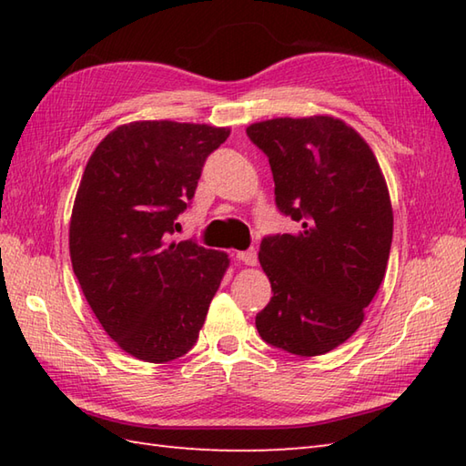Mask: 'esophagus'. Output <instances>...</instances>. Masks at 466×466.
Segmentation results:
<instances>
[{
	"mask_svg": "<svg viewBox=\"0 0 466 466\" xmlns=\"http://www.w3.org/2000/svg\"><path fill=\"white\" fill-rule=\"evenodd\" d=\"M236 258L244 262L246 266H256V262H258V254H256L254 248H250V250H244V252L236 254Z\"/></svg>",
	"mask_w": 466,
	"mask_h": 466,
	"instance_id": "1",
	"label": "esophagus"
}]
</instances>
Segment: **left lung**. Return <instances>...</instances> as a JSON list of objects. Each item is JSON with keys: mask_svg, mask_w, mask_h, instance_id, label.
Masks as SVG:
<instances>
[{"mask_svg": "<svg viewBox=\"0 0 466 466\" xmlns=\"http://www.w3.org/2000/svg\"><path fill=\"white\" fill-rule=\"evenodd\" d=\"M246 134L268 156L276 206L299 222L260 244L274 294L256 329L286 352H330L359 330L386 274L392 206L382 170L364 137L332 116L274 117Z\"/></svg>", "mask_w": 466, "mask_h": 466, "instance_id": "left-lung-1", "label": "left lung"}]
</instances>
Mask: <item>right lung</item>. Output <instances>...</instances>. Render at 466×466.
Listing matches in <instances>:
<instances>
[{"label": "right lung", "mask_w": 466, "mask_h": 466, "mask_svg": "<svg viewBox=\"0 0 466 466\" xmlns=\"http://www.w3.org/2000/svg\"><path fill=\"white\" fill-rule=\"evenodd\" d=\"M228 127L144 120L117 126L86 164L69 220V256L110 339L144 362L192 349L228 254L174 242L202 166Z\"/></svg>", "instance_id": "obj_1"}]
</instances>
